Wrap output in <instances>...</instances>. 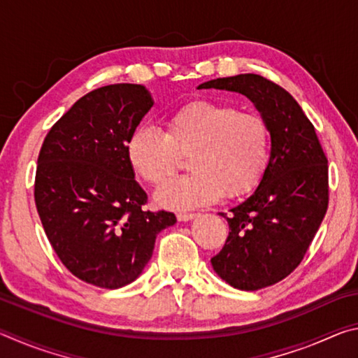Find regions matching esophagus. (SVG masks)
<instances>
[{"label": "esophagus", "mask_w": 358, "mask_h": 358, "mask_svg": "<svg viewBox=\"0 0 358 358\" xmlns=\"http://www.w3.org/2000/svg\"><path fill=\"white\" fill-rule=\"evenodd\" d=\"M177 217L180 222H186V221H192L194 217H197V213H178Z\"/></svg>", "instance_id": "1"}]
</instances>
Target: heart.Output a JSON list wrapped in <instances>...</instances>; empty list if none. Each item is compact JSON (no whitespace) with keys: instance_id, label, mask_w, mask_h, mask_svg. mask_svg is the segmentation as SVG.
Instances as JSON below:
<instances>
[{"instance_id":"1","label":"heart","mask_w":358,"mask_h":358,"mask_svg":"<svg viewBox=\"0 0 358 358\" xmlns=\"http://www.w3.org/2000/svg\"><path fill=\"white\" fill-rule=\"evenodd\" d=\"M126 153L132 171L156 186L172 177L178 153H191V173L169 181L156 194L162 207L189 210L221 196L237 199L251 192L268 167L271 131L259 113L224 102L192 101L169 113L166 132L137 128Z\"/></svg>"}]
</instances>
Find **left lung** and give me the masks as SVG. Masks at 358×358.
I'll return each mask as SVG.
<instances>
[{
	"instance_id": "1",
	"label": "left lung",
	"mask_w": 358,
	"mask_h": 358,
	"mask_svg": "<svg viewBox=\"0 0 358 358\" xmlns=\"http://www.w3.org/2000/svg\"><path fill=\"white\" fill-rule=\"evenodd\" d=\"M246 96L268 121L271 156L250 197L222 216L229 237L211 265L240 290L280 282L299 266L329 207V166L314 126L292 96L257 74L201 83Z\"/></svg>"
}]
</instances>
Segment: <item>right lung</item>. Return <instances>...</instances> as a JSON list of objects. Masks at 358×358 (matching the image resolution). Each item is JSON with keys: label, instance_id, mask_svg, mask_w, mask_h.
I'll list each match as a JSON object with an SVG mask.
<instances>
[{"label": "right lung", "instance_id": "right-lung-1", "mask_svg": "<svg viewBox=\"0 0 358 358\" xmlns=\"http://www.w3.org/2000/svg\"><path fill=\"white\" fill-rule=\"evenodd\" d=\"M143 85L115 83L78 99L48 131L36 171L34 201L45 235L72 275L118 289L136 281L169 211H147L129 164L128 141L153 107Z\"/></svg>", "mask_w": 358, "mask_h": 358}]
</instances>
